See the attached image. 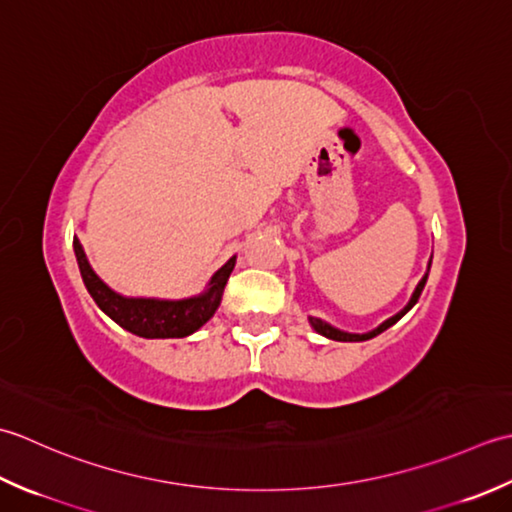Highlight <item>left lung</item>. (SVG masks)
Masks as SVG:
<instances>
[{"mask_svg": "<svg viewBox=\"0 0 512 512\" xmlns=\"http://www.w3.org/2000/svg\"><path fill=\"white\" fill-rule=\"evenodd\" d=\"M429 269H431V263H429ZM426 278H429V274H424V278L420 280V283H417V287H415V291H413V296H411V300H409V305H406L400 314H395L393 318H389V320H384L382 325L378 327V329H373V331H369V333H347V331H340V329H336V327H331V325H327L325 320H320V318H309V325L314 327L320 336H325V338H329V340H338V342H362V340H369V338H373V336H378V333H382L384 329H389L391 325H395V322H398L406 311H409L415 302H417V298H420V294H422V289H424V285H426Z\"/></svg>", "mask_w": 512, "mask_h": 512, "instance_id": "obj_1", "label": "left lung"}]
</instances>
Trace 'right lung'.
Masks as SVG:
<instances>
[{
	"label": "right lung",
	"mask_w": 512,
	"mask_h": 512,
	"mask_svg": "<svg viewBox=\"0 0 512 512\" xmlns=\"http://www.w3.org/2000/svg\"><path fill=\"white\" fill-rule=\"evenodd\" d=\"M77 265L81 271L83 285L88 294L97 302L103 314L110 316L119 327L141 338H185L190 333L201 329L207 320L214 316V311L221 305L223 289L227 278L236 265V256L212 276L210 285L203 294L183 298V300H156V298H125L117 291H112L103 280L92 271L81 243L72 241Z\"/></svg>",
	"instance_id": "obj_1"
}]
</instances>
